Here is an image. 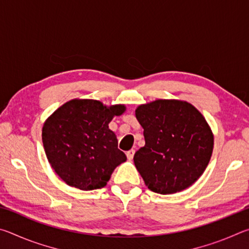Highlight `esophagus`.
Wrapping results in <instances>:
<instances>
[{
	"label": "esophagus",
	"instance_id": "1",
	"mask_svg": "<svg viewBox=\"0 0 249 249\" xmlns=\"http://www.w3.org/2000/svg\"><path fill=\"white\" fill-rule=\"evenodd\" d=\"M134 154H135V150H134V149H130V150L127 151V153H126V156H127L128 160H132V159H133Z\"/></svg>",
	"mask_w": 249,
	"mask_h": 249
}]
</instances>
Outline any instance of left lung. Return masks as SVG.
<instances>
[{"instance_id":"obj_1","label":"left lung","mask_w":249,"mask_h":249,"mask_svg":"<svg viewBox=\"0 0 249 249\" xmlns=\"http://www.w3.org/2000/svg\"><path fill=\"white\" fill-rule=\"evenodd\" d=\"M145 146L134 155L149 190L172 195L192 185L212 156L214 137L204 116L180 100H156L135 111Z\"/></svg>"}]
</instances>
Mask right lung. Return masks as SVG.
I'll return each mask as SVG.
<instances>
[{
    "label": "right lung",
    "mask_w": 249,
    "mask_h": 249,
    "mask_svg": "<svg viewBox=\"0 0 249 249\" xmlns=\"http://www.w3.org/2000/svg\"><path fill=\"white\" fill-rule=\"evenodd\" d=\"M125 105L107 107L96 100L74 99L61 105L43 126L46 156L54 172L70 185L89 191L107 185L115 168L126 161L108 128Z\"/></svg>",
    "instance_id": "add662e5"
}]
</instances>
